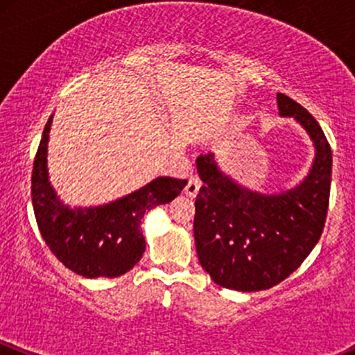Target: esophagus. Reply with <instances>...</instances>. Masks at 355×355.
I'll return each mask as SVG.
<instances>
[{
  "label": "esophagus",
  "mask_w": 355,
  "mask_h": 355,
  "mask_svg": "<svg viewBox=\"0 0 355 355\" xmlns=\"http://www.w3.org/2000/svg\"><path fill=\"white\" fill-rule=\"evenodd\" d=\"M200 185H202V182L198 180L197 177H190L189 184L185 185V193L189 197H196L198 193V190H200Z\"/></svg>",
  "instance_id": "obj_1"
}]
</instances>
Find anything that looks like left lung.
I'll return each instance as SVG.
<instances>
[{"label":"left lung","mask_w":355,"mask_h":355,"mask_svg":"<svg viewBox=\"0 0 355 355\" xmlns=\"http://www.w3.org/2000/svg\"><path fill=\"white\" fill-rule=\"evenodd\" d=\"M278 109L282 118L297 121L313 145L309 173L297 185L259 192L220 170L214 153L196 159L204 182L193 217L197 256L214 283L229 290L259 291L282 283L306 259L325 225L332 150L305 107L278 94Z\"/></svg>","instance_id":"obj_1"}]
</instances>
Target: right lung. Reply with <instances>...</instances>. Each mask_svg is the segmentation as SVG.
Instances as JSON below:
<instances>
[{
    "label": "right lung",
    "mask_w": 355,
    "mask_h": 355,
    "mask_svg": "<svg viewBox=\"0 0 355 355\" xmlns=\"http://www.w3.org/2000/svg\"><path fill=\"white\" fill-rule=\"evenodd\" d=\"M53 114L42 135L33 163L32 200L42 237L64 266L85 278H116L133 270L146 243L143 217L180 196L187 180L157 177L141 189L101 205H69L49 175V139Z\"/></svg>",
    "instance_id": "obj_1"
}]
</instances>
